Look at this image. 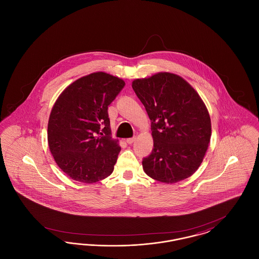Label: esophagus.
Segmentation results:
<instances>
[{"label":"esophagus","mask_w":259,"mask_h":259,"mask_svg":"<svg viewBox=\"0 0 259 259\" xmlns=\"http://www.w3.org/2000/svg\"><path fill=\"white\" fill-rule=\"evenodd\" d=\"M136 137H133V138H129V139H127L126 140V142H127V144H129V145H131V144H133L134 142H135Z\"/></svg>","instance_id":"1"}]
</instances>
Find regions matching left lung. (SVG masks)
Here are the masks:
<instances>
[{"label": "left lung", "mask_w": 259, "mask_h": 259, "mask_svg": "<svg viewBox=\"0 0 259 259\" xmlns=\"http://www.w3.org/2000/svg\"><path fill=\"white\" fill-rule=\"evenodd\" d=\"M151 120L153 149L144 158L148 177L164 184L197 171L209 147V111L196 90L178 74L160 72L132 82Z\"/></svg>", "instance_id": "1"}]
</instances>
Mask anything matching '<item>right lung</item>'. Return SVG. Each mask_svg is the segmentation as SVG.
Instances as JSON below:
<instances>
[{
	"mask_svg": "<svg viewBox=\"0 0 259 259\" xmlns=\"http://www.w3.org/2000/svg\"><path fill=\"white\" fill-rule=\"evenodd\" d=\"M124 85L117 76L96 72L74 80L55 101L48 124L49 147L72 180L94 184L113 171L121 148L111 139L108 106Z\"/></svg>",
	"mask_w": 259,
	"mask_h": 259,
	"instance_id": "right-lung-1",
	"label": "right lung"
}]
</instances>
